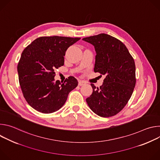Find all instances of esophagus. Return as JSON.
<instances>
[{"label":"esophagus","instance_id":"obj_1","mask_svg":"<svg viewBox=\"0 0 160 160\" xmlns=\"http://www.w3.org/2000/svg\"><path fill=\"white\" fill-rule=\"evenodd\" d=\"M85 82H83V81H82V80H80L79 82H78V85H80V86H82V85H85Z\"/></svg>","mask_w":160,"mask_h":160}]
</instances>
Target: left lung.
<instances>
[{
	"label": "left lung",
	"instance_id": "1",
	"mask_svg": "<svg viewBox=\"0 0 160 160\" xmlns=\"http://www.w3.org/2000/svg\"><path fill=\"white\" fill-rule=\"evenodd\" d=\"M96 52L94 72L105 76L100 87L91 83L93 92L86 99L90 109L102 117L118 113L130 99L135 85V65L125 45L106 33L85 37Z\"/></svg>",
	"mask_w": 160,
	"mask_h": 160
}]
</instances>
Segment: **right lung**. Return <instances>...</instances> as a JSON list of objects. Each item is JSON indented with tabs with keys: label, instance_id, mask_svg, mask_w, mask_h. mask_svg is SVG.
Segmentation results:
<instances>
[{
	"label": "right lung",
	"instance_id": "add662e5",
	"mask_svg": "<svg viewBox=\"0 0 160 160\" xmlns=\"http://www.w3.org/2000/svg\"><path fill=\"white\" fill-rule=\"evenodd\" d=\"M80 39L41 37L22 51L18 64L19 85L27 102L35 110L42 113L59 110L77 87L78 82L73 77L62 83L55 81L54 70L64 65L66 50Z\"/></svg>",
	"mask_w": 160,
	"mask_h": 160
}]
</instances>
